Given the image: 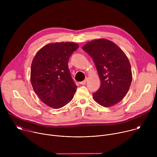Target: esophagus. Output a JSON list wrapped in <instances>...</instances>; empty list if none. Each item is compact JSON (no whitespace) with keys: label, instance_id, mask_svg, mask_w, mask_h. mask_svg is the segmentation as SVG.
<instances>
[{"label":"esophagus","instance_id":"34e87169","mask_svg":"<svg viewBox=\"0 0 157 157\" xmlns=\"http://www.w3.org/2000/svg\"><path fill=\"white\" fill-rule=\"evenodd\" d=\"M87 81V78H86L84 81H82L80 82H79V84H82V85H84V84H85L86 83Z\"/></svg>","mask_w":157,"mask_h":157}]
</instances>
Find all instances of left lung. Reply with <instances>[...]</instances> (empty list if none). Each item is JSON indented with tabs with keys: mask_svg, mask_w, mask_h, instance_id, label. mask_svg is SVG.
I'll use <instances>...</instances> for the list:
<instances>
[{
	"mask_svg": "<svg viewBox=\"0 0 157 157\" xmlns=\"http://www.w3.org/2000/svg\"><path fill=\"white\" fill-rule=\"evenodd\" d=\"M82 50L93 58L101 82L99 90L93 94L94 100L104 107L121 102L132 79L131 66L124 52L114 42L104 38L87 42Z\"/></svg>",
	"mask_w": 157,
	"mask_h": 157,
	"instance_id": "obj_1",
	"label": "left lung"
}]
</instances>
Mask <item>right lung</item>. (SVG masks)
Instances as JSON below:
<instances>
[{"label": "right lung", "mask_w": 157, "mask_h": 157, "mask_svg": "<svg viewBox=\"0 0 157 157\" xmlns=\"http://www.w3.org/2000/svg\"><path fill=\"white\" fill-rule=\"evenodd\" d=\"M78 48L74 42L50 43L38 50L33 59L30 72L33 89L50 107L61 108L73 98L77 86L68 69V60Z\"/></svg>", "instance_id": "obj_1"}]
</instances>
